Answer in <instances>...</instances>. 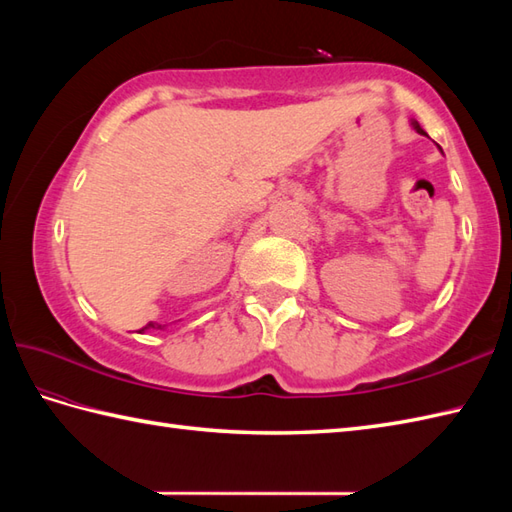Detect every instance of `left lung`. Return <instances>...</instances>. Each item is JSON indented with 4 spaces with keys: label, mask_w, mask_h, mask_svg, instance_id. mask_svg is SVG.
<instances>
[{
    "label": "left lung",
    "mask_w": 512,
    "mask_h": 512,
    "mask_svg": "<svg viewBox=\"0 0 512 512\" xmlns=\"http://www.w3.org/2000/svg\"><path fill=\"white\" fill-rule=\"evenodd\" d=\"M411 125H413V129H416L418 134H422V136H427V132H424V129L418 125V121H411Z\"/></svg>",
    "instance_id": "1"
}]
</instances>
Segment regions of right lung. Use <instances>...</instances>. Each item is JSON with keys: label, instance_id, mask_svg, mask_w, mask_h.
Instances as JSON below:
<instances>
[{"label": "right lung", "instance_id": "1", "mask_svg": "<svg viewBox=\"0 0 512 512\" xmlns=\"http://www.w3.org/2000/svg\"><path fill=\"white\" fill-rule=\"evenodd\" d=\"M151 328H154V330H162V328H165V325H158V323H147V325H145V328H143V330H140V332H145V330H151Z\"/></svg>", "mask_w": 512, "mask_h": 512}]
</instances>
